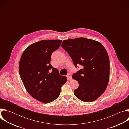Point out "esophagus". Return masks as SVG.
<instances>
[{
    "mask_svg": "<svg viewBox=\"0 0 129 129\" xmlns=\"http://www.w3.org/2000/svg\"><path fill=\"white\" fill-rule=\"evenodd\" d=\"M67 80L68 81H70L72 80V77L71 76V75L70 74V73H68V74L67 75Z\"/></svg>",
    "mask_w": 129,
    "mask_h": 129,
    "instance_id": "34e87169",
    "label": "esophagus"
}]
</instances>
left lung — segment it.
I'll return each instance as SVG.
<instances>
[{
	"label": "left lung",
	"mask_w": 129,
	"mask_h": 129,
	"mask_svg": "<svg viewBox=\"0 0 129 129\" xmlns=\"http://www.w3.org/2000/svg\"><path fill=\"white\" fill-rule=\"evenodd\" d=\"M61 46L76 68L82 66L72 76L79 84L75 95L85 102L96 100L104 92L109 80L110 61L106 49L100 42L85 38L65 40Z\"/></svg>",
	"instance_id": "8db88e82"
}]
</instances>
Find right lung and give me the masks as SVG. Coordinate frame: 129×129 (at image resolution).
I'll use <instances>...</instances> for the list:
<instances>
[{
    "label": "right lung",
    "instance_id": "obj_1",
    "mask_svg": "<svg viewBox=\"0 0 129 129\" xmlns=\"http://www.w3.org/2000/svg\"><path fill=\"white\" fill-rule=\"evenodd\" d=\"M61 40H42L29 45L23 52L19 64L21 79L29 94L43 103L56 100L67 81L50 64L52 53L58 49Z\"/></svg>",
    "mask_w": 129,
    "mask_h": 129
}]
</instances>
